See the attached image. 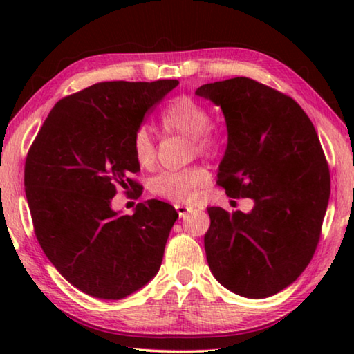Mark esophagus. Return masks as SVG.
Returning <instances> with one entry per match:
<instances>
[{"label": "esophagus", "mask_w": 354, "mask_h": 354, "mask_svg": "<svg viewBox=\"0 0 354 354\" xmlns=\"http://www.w3.org/2000/svg\"><path fill=\"white\" fill-rule=\"evenodd\" d=\"M176 212H178V215H179V218H184L185 215H187L189 212H192V207L178 205V206H176Z\"/></svg>", "instance_id": "obj_1"}]
</instances>
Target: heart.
<instances>
[{"instance_id": "1", "label": "heart", "mask_w": 354, "mask_h": 354, "mask_svg": "<svg viewBox=\"0 0 354 354\" xmlns=\"http://www.w3.org/2000/svg\"><path fill=\"white\" fill-rule=\"evenodd\" d=\"M160 128L167 134L187 137L192 143V153L212 154L220 147V133L211 123L209 109L200 101L187 95L178 97L165 107L159 118ZM133 153L142 167H151L156 160V143L145 127L136 129L133 136ZM207 171L203 167H189L184 170L162 171L149 183L156 196L173 203L190 201L196 190L207 181Z\"/></svg>"}]
</instances>
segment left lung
<instances>
[{
    "label": "left lung",
    "instance_id": "1",
    "mask_svg": "<svg viewBox=\"0 0 354 354\" xmlns=\"http://www.w3.org/2000/svg\"><path fill=\"white\" fill-rule=\"evenodd\" d=\"M195 95L225 115L217 184L254 201L248 214L207 207L209 268L237 295L272 297L303 273L319 243L329 201L319 136L297 101L250 77L205 84Z\"/></svg>",
    "mask_w": 354,
    "mask_h": 354
}]
</instances>
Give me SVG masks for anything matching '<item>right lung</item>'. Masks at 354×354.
Returning a JSON list of instances; mask_svg holds the SVG:
<instances>
[{
  "label": "right lung",
  "mask_w": 354,
  "mask_h": 354,
  "mask_svg": "<svg viewBox=\"0 0 354 354\" xmlns=\"http://www.w3.org/2000/svg\"><path fill=\"white\" fill-rule=\"evenodd\" d=\"M179 84L98 82L57 101L29 148L26 200L35 237L76 289L122 299L149 283L162 263L178 212L148 200L133 215L113 211L117 185L140 189L133 136L145 113Z\"/></svg>",
  "instance_id": "right-lung-1"
}]
</instances>
